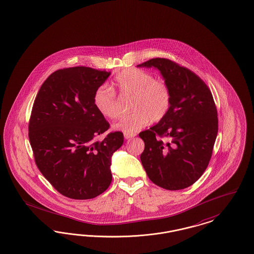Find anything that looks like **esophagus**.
Masks as SVG:
<instances>
[{"mask_svg":"<svg viewBox=\"0 0 254 254\" xmlns=\"http://www.w3.org/2000/svg\"><path fill=\"white\" fill-rule=\"evenodd\" d=\"M124 136H125V138H126L127 140H128V139L134 138V137L136 136V134H135V133H133V134H131V133H125Z\"/></svg>","mask_w":254,"mask_h":254,"instance_id":"obj_1","label":"esophagus"}]
</instances>
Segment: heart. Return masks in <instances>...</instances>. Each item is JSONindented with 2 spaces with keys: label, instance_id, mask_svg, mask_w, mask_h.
<instances>
[{
  "label": "heart",
  "instance_id": "b5f03b06",
  "mask_svg": "<svg viewBox=\"0 0 254 254\" xmlns=\"http://www.w3.org/2000/svg\"><path fill=\"white\" fill-rule=\"evenodd\" d=\"M113 85L121 96H132L133 113L121 117L114 125V129L135 133L150 120L158 122L169 113L172 106V91L169 84L144 70L126 68L116 74ZM93 103L104 117L114 119L121 113L116 94L104 85L96 89Z\"/></svg>",
  "mask_w": 254,
  "mask_h": 254
}]
</instances>
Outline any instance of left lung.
I'll list each match as a JSON object with an SVG mask.
<instances>
[{"mask_svg":"<svg viewBox=\"0 0 254 254\" xmlns=\"http://www.w3.org/2000/svg\"><path fill=\"white\" fill-rule=\"evenodd\" d=\"M137 66L157 67L172 91L166 116L139 134L145 145L141 164L154 184L169 190H183L194 184L209 164L219 128L214 98L198 75L175 62L154 58Z\"/></svg>","mask_w":254,"mask_h":254,"instance_id":"8db88e82","label":"left lung"}]
</instances>
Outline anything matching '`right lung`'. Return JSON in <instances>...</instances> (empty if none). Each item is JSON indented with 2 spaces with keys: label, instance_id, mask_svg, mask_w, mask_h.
<instances>
[{
  "label": "right lung",
  "instance_id": "obj_1",
  "mask_svg": "<svg viewBox=\"0 0 254 254\" xmlns=\"http://www.w3.org/2000/svg\"><path fill=\"white\" fill-rule=\"evenodd\" d=\"M110 72L87 66L57 70L39 89L29 120V140L35 164L62 195L88 200L112 182V156L122 146L121 131L97 137L110 124L93 96Z\"/></svg>",
  "mask_w": 254,
  "mask_h": 254
}]
</instances>
